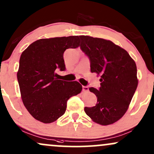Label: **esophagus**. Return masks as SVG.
<instances>
[{"label":"esophagus","instance_id":"1","mask_svg":"<svg viewBox=\"0 0 154 154\" xmlns=\"http://www.w3.org/2000/svg\"><path fill=\"white\" fill-rule=\"evenodd\" d=\"M82 91L84 92H87V91H89V88L87 86H82Z\"/></svg>","mask_w":154,"mask_h":154}]
</instances>
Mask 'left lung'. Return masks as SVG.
I'll return each mask as SVG.
<instances>
[{
    "label": "left lung",
    "instance_id": "8db88e82",
    "mask_svg": "<svg viewBox=\"0 0 154 154\" xmlns=\"http://www.w3.org/2000/svg\"><path fill=\"white\" fill-rule=\"evenodd\" d=\"M79 38V47L89 58L91 72L101 76L100 88L89 89L97 96V104L85 107V112L97 124H112L125 114L137 88V65L125 50L110 40Z\"/></svg>",
    "mask_w": 154,
    "mask_h": 154
}]
</instances>
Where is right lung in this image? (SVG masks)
<instances>
[{
	"mask_svg": "<svg viewBox=\"0 0 154 154\" xmlns=\"http://www.w3.org/2000/svg\"><path fill=\"white\" fill-rule=\"evenodd\" d=\"M79 45V36L40 39L21 54L17 81L23 104L35 119L54 122L65 114L67 100L81 92L78 82L60 80L55 73L66 69L65 50Z\"/></svg>",
	"mask_w": 154,
	"mask_h": 154,
	"instance_id": "obj_1",
	"label": "right lung"
}]
</instances>
